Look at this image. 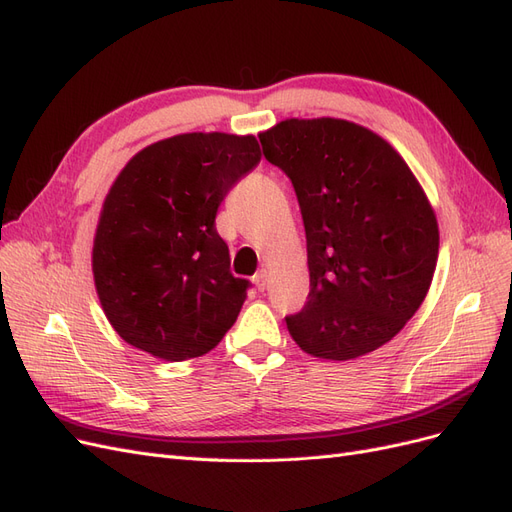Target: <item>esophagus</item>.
I'll use <instances>...</instances> for the list:
<instances>
[{
    "label": "esophagus",
    "instance_id": "1",
    "mask_svg": "<svg viewBox=\"0 0 512 512\" xmlns=\"http://www.w3.org/2000/svg\"><path fill=\"white\" fill-rule=\"evenodd\" d=\"M254 284L260 292H265L267 286H269V271L267 269H260L256 275H254Z\"/></svg>",
    "mask_w": 512,
    "mask_h": 512
}]
</instances>
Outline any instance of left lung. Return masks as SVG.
I'll return each mask as SVG.
<instances>
[{"mask_svg": "<svg viewBox=\"0 0 512 512\" xmlns=\"http://www.w3.org/2000/svg\"><path fill=\"white\" fill-rule=\"evenodd\" d=\"M290 177L307 237L309 297L286 327L324 361H352L406 327L438 262L436 211L395 147L359 123L284 119L260 132Z\"/></svg>", "mask_w": 512, "mask_h": 512, "instance_id": "left-lung-1", "label": "left lung"}]
</instances>
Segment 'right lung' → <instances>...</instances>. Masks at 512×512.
I'll list each match as a JSON object with an SVG mask.
<instances>
[{
    "label": "right lung",
    "instance_id": "obj_1",
    "mask_svg": "<svg viewBox=\"0 0 512 512\" xmlns=\"http://www.w3.org/2000/svg\"><path fill=\"white\" fill-rule=\"evenodd\" d=\"M260 158L252 134L185 132L121 168L102 203L91 271L123 342L170 363L222 342L250 284L230 273L215 213Z\"/></svg>",
    "mask_w": 512,
    "mask_h": 512
}]
</instances>
